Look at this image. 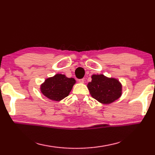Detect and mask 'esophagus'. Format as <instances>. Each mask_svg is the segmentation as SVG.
Masks as SVG:
<instances>
[{"label": "esophagus", "mask_w": 155, "mask_h": 155, "mask_svg": "<svg viewBox=\"0 0 155 155\" xmlns=\"http://www.w3.org/2000/svg\"><path fill=\"white\" fill-rule=\"evenodd\" d=\"M79 82L83 84L84 82V79H80V80H79Z\"/></svg>", "instance_id": "34e87169"}]
</instances>
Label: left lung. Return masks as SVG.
I'll list each match as a JSON object with an SVG mask.
<instances>
[{"label": "left lung", "instance_id": "1", "mask_svg": "<svg viewBox=\"0 0 155 155\" xmlns=\"http://www.w3.org/2000/svg\"><path fill=\"white\" fill-rule=\"evenodd\" d=\"M87 87L91 96L102 104H110L118 99L123 94V86L118 79L104 74H93Z\"/></svg>", "mask_w": 155, "mask_h": 155}]
</instances>
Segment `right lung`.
I'll return each mask as SVG.
<instances>
[{
    "instance_id": "1",
    "label": "right lung",
    "mask_w": 155,
    "mask_h": 155,
    "mask_svg": "<svg viewBox=\"0 0 155 155\" xmlns=\"http://www.w3.org/2000/svg\"><path fill=\"white\" fill-rule=\"evenodd\" d=\"M75 83L74 78L57 73L45 80L40 86V91L49 99L60 101L69 95Z\"/></svg>"
}]
</instances>
